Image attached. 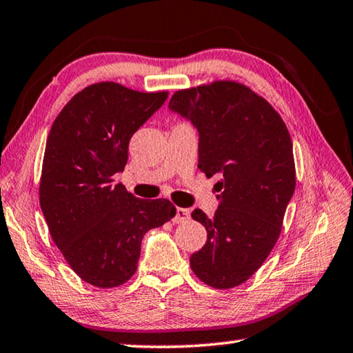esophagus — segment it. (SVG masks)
<instances>
[{"label": "esophagus", "instance_id": "obj_1", "mask_svg": "<svg viewBox=\"0 0 353 353\" xmlns=\"http://www.w3.org/2000/svg\"><path fill=\"white\" fill-rule=\"evenodd\" d=\"M190 218V210H187V208H182V207H177L176 208V214L174 218H172V223H183V221H187Z\"/></svg>", "mask_w": 353, "mask_h": 353}]
</instances>
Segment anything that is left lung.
I'll list each match as a JSON object with an SVG mask.
<instances>
[{
	"mask_svg": "<svg viewBox=\"0 0 353 353\" xmlns=\"http://www.w3.org/2000/svg\"><path fill=\"white\" fill-rule=\"evenodd\" d=\"M170 107L199 130L198 168L221 176L214 216L191 213L205 225L207 241L190 266L212 288H235L265 263L282 232L296 187L290 132L265 98L236 81L182 88Z\"/></svg>",
	"mask_w": 353,
	"mask_h": 353,
	"instance_id": "8db88e82",
	"label": "left lung"
}]
</instances>
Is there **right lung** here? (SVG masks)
I'll list each match as a JSON object with an SVG mask.
<instances>
[{
	"label": "right lung",
	"mask_w": 353,
	"mask_h": 353,
	"mask_svg": "<svg viewBox=\"0 0 353 353\" xmlns=\"http://www.w3.org/2000/svg\"><path fill=\"white\" fill-rule=\"evenodd\" d=\"M168 92L97 82L76 93L52 123L40 177V207L71 270L98 288L134 276L143 235L174 218L168 199L143 201L113 176L128 163L129 141Z\"/></svg>",
	"instance_id": "right-lung-1"
}]
</instances>
